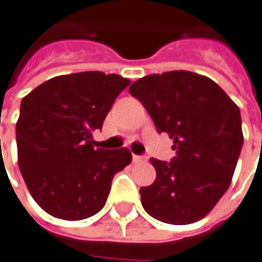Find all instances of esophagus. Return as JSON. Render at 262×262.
<instances>
[{
	"instance_id": "esophagus-1",
	"label": "esophagus",
	"mask_w": 262,
	"mask_h": 262,
	"mask_svg": "<svg viewBox=\"0 0 262 262\" xmlns=\"http://www.w3.org/2000/svg\"><path fill=\"white\" fill-rule=\"evenodd\" d=\"M148 160V157L145 155H133V163H145Z\"/></svg>"
}]
</instances>
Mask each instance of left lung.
Returning a JSON list of instances; mask_svg holds the SVG:
<instances>
[{
	"label": "left lung",
	"instance_id": "1",
	"mask_svg": "<svg viewBox=\"0 0 262 262\" xmlns=\"http://www.w3.org/2000/svg\"><path fill=\"white\" fill-rule=\"evenodd\" d=\"M129 92L176 151L170 163L151 158L157 179L141 188L143 210L168 224L204 219L230 186L244 145L237 105L215 82L185 70L145 76Z\"/></svg>",
	"mask_w": 262,
	"mask_h": 262
}]
</instances>
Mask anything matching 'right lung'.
Returning <instances> with one entry per match:
<instances>
[{"mask_svg":"<svg viewBox=\"0 0 262 262\" xmlns=\"http://www.w3.org/2000/svg\"><path fill=\"white\" fill-rule=\"evenodd\" d=\"M129 79L102 72L57 76L21 99L16 124L18 167L32 198L52 217L83 220L102 210L127 148H98L92 133Z\"/></svg>","mask_w":262,"mask_h":262,"instance_id":"1","label":"right lung"}]
</instances>
